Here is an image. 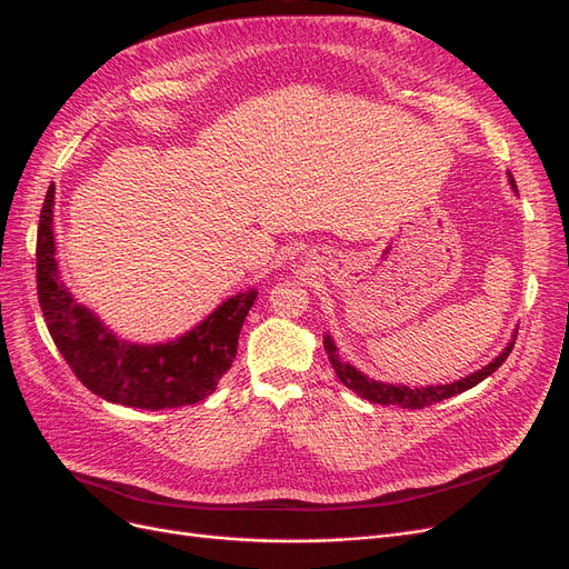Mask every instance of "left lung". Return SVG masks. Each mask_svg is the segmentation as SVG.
<instances>
[{
    "label": "left lung",
    "mask_w": 569,
    "mask_h": 569,
    "mask_svg": "<svg viewBox=\"0 0 569 569\" xmlns=\"http://www.w3.org/2000/svg\"><path fill=\"white\" fill-rule=\"evenodd\" d=\"M510 184L517 191V184H515V177L512 174H510ZM515 341H517V335L512 337L510 343H507V348L496 357V360L491 365L482 367L480 371H475V373H470V376H466V378H461L457 382H450V385H427V387H408V385L378 382V380L365 376L362 371H357L348 362H343L330 335H325L322 346H325L327 357H330V365L337 371L339 380L348 387V390H352L357 397H362V399H367L371 403L401 406V408H408V410H420V408H427V406L438 403L442 399H450L455 395H461V392L470 390V387H475V385H480L485 378H489L507 360V355H510L512 348H515Z\"/></svg>",
    "instance_id": "8db88e82"
}]
</instances>
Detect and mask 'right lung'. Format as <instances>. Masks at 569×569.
Listing matches in <instances>:
<instances>
[{
  "label": "right lung",
  "mask_w": 569,
  "mask_h": 569,
  "mask_svg": "<svg viewBox=\"0 0 569 569\" xmlns=\"http://www.w3.org/2000/svg\"><path fill=\"white\" fill-rule=\"evenodd\" d=\"M54 184H50L37 234V290L48 332L76 378L97 397L142 410L179 408L217 390L237 355V339L256 302L251 288L217 307L191 332L168 343H131L78 305L59 279L52 230Z\"/></svg>",
  "instance_id": "obj_1"
}]
</instances>
